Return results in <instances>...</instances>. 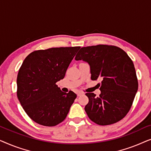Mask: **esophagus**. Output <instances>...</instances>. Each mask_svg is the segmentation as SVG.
<instances>
[{"label":"esophagus","mask_w":151,"mask_h":151,"mask_svg":"<svg viewBox=\"0 0 151 151\" xmlns=\"http://www.w3.org/2000/svg\"><path fill=\"white\" fill-rule=\"evenodd\" d=\"M84 92H82V91H80V92H78V96H82V95H84Z\"/></svg>","instance_id":"34e87169"}]
</instances>
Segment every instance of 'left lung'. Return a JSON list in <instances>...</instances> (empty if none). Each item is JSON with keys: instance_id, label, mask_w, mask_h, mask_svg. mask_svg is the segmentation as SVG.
Listing matches in <instances>:
<instances>
[{"instance_id": "left-lung-1", "label": "left lung", "mask_w": 151, "mask_h": 151, "mask_svg": "<svg viewBox=\"0 0 151 151\" xmlns=\"http://www.w3.org/2000/svg\"><path fill=\"white\" fill-rule=\"evenodd\" d=\"M76 60L88 63L92 80H101L99 97L86 93V114L97 124L105 126L123 119L133 104L138 89L133 63L127 53L116 46L98 45L82 47Z\"/></svg>"}]
</instances>
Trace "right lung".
Masks as SVG:
<instances>
[{
  "instance_id": "add662e5",
  "label": "right lung",
  "mask_w": 151,
  "mask_h": 151,
  "mask_svg": "<svg viewBox=\"0 0 151 151\" xmlns=\"http://www.w3.org/2000/svg\"><path fill=\"white\" fill-rule=\"evenodd\" d=\"M80 47H55L33 51L22 63L17 76V97L35 122L54 127L66 118L77 97L62 91L56 82L65 78Z\"/></svg>"
}]
</instances>
